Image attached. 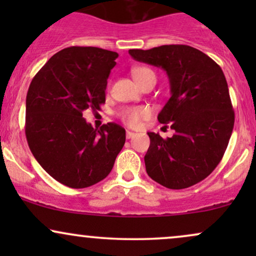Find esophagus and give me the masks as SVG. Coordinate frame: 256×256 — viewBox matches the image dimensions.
Segmentation results:
<instances>
[{"label":"esophagus","mask_w":256,"mask_h":256,"mask_svg":"<svg viewBox=\"0 0 256 256\" xmlns=\"http://www.w3.org/2000/svg\"><path fill=\"white\" fill-rule=\"evenodd\" d=\"M134 132H132V131H126V138H128V140H130V138H132V137H134Z\"/></svg>","instance_id":"esophagus-1"}]
</instances>
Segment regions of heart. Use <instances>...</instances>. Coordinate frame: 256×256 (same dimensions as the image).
Masks as SVG:
<instances>
[{
    "mask_svg": "<svg viewBox=\"0 0 256 256\" xmlns=\"http://www.w3.org/2000/svg\"><path fill=\"white\" fill-rule=\"evenodd\" d=\"M132 76L136 79L137 83L146 80V78H155V73L148 67H136L132 70ZM149 116V110L146 107H130L124 108L119 113L120 119L125 122V124L130 126H136L140 124L142 119L146 118Z\"/></svg>",
    "mask_w": 256,
    "mask_h": 256,
    "instance_id": "b5f03b06",
    "label": "heart"
}]
</instances>
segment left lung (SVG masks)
<instances>
[{"mask_svg":"<svg viewBox=\"0 0 256 256\" xmlns=\"http://www.w3.org/2000/svg\"><path fill=\"white\" fill-rule=\"evenodd\" d=\"M134 60L166 71L171 98L158 116L176 131L164 140L148 132V176L168 189H185L207 178L228 148L234 124L228 83L220 66L204 52L183 44L142 50Z\"/></svg>","mask_w":256,"mask_h":256,"instance_id":"left-lung-1","label":"left lung"}]
</instances>
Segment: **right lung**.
Listing matches in <instances>:
<instances>
[{"label": "right lung", "instance_id": "add662e5", "mask_svg": "<svg viewBox=\"0 0 256 256\" xmlns=\"http://www.w3.org/2000/svg\"><path fill=\"white\" fill-rule=\"evenodd\" d=\"M118 52L70 46L49 58L32 79L26 96L25 134L30 150L46 173L82 189L110 174L125 144V128L108 122L98 128L83 118L98 110Z\"/></svg>", "mask_w": 256, "mask_h": 256}]
</instances>
